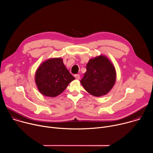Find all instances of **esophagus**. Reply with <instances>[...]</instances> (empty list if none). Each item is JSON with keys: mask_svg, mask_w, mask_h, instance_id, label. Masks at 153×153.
I'll return each instance as SVG.
<instances>
[{"mask_svg": "<svg viewBox=\"0 0 153 153\" xmlns=\"http://www.w3.org/2000/svg\"><path fill=\"white\" fill-rule=\"evenodd\" d=\"M74 77H75V78H76V79H77V80L80 79V75H79V74H75V75H74Z\"/></svg>", "mask_w": 153, "mask_h": 153, "instance_id": "34e87169", "label": "esophagus"}]
</instances>
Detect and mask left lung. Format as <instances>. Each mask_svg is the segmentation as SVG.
I'll return each instance as SVG.
<instances>
[{
  "label": "left lung",
  "mask_w": 153,
  "mask_h": 153,
  "mask_svg": "<svg viewBox=\"0 0 153 153\" xmlns=\"http://www.w3.org/2000/svg\"><path fill=\"white\" fill-rule=\"evenodd\" d=\"M116 79V72L114 65L106 56L100 55L89 60L80 83L90 94L100 97L108 94L111 90Z\"/></svg>",
  "instance_id": "1"
}]
</instances>
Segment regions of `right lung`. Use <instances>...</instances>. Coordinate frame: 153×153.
Returning a JSON list of instances; mask_svg holds the SVG:
<instances>
[{"mask_svg": "<svg viewBox=\"0 0 153 153\" xmlns=\"http://www.w3.org/2000/svg\"><path fill=\"white\" fill-rule=\"evenodd\" d=\"M74 79L61 58L50 59L43 62L35 74L39 91L43 95L51 97L61 94Z\"/></svg>", "mask_w": 153, "mask_h": 153, "instance_id": "add662e5", "label": "right lung"}]
</instances>
